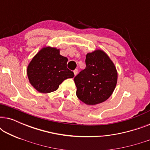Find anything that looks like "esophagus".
Listing matches in <instances>:
<instances>
[{
	"label": "esophagus",
	"mask_w": 150,
	"mask_h": 150,
	"mask_svg": "<svg viewBox=\"0 0 150 150\" xmlns=\"http://www.w3.org/2000/svg\"><path fill=\"white\" fill-rule=\"evenodd\" d=\"M74 75L76 76L78 74V69H74Z\"/></svg>",
	"instance_id": "34e87169"
}]
</instances>
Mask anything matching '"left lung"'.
Listing matches in <instances>:
<instances>
[{
	"mask_svg": "<svg viewBox=\"0 0 150 150\" xmlns=\"http://www.w3.org/2000/svg\"><path fill=\"white\" fill-rule=\"evenodd\" d=\"M86 67L74 79L76 96L87 105L106 101L115 89L117 71L113 62L102 50L86 55Z\"/></svg>",
	"mask_w": 150,
	"mask_h": 150,
	"instance_id": "left-lung-1",
	"label": "left lung"
}]
</instances>
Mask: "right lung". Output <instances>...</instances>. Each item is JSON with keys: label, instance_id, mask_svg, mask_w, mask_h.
<instances>
[{"label": "right lung", "instance_id": "add662e5", "mask_svg": "<svg viewBox=\"0 0 150 150\" xmlns=\"http://www.w3.org/2000/svg\"><path fill=\"white\" fill-rule=\"evenodd\" d=\"M67 57L60 54V49L50 46L42 48L33 57L26 69L28 81L42 93L54 91L67 79L74 76L67 67Z\"/></svg>", "mask_w": 150, "mask_h": 150}]
</instances>
